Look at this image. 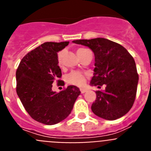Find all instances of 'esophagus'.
Returning <instances> with one entry per match:
<instances>
[{
    "mask_svg": "<svg viewBox=\"0 0 151 151\" xmlns=\"http://www.w3.org/2000/svg\"><path fill=\"white\" fill-rule=\"evenodd\" d=\"M86 89L85 88H81L80 89V91H81V93H82V94H84V93H85V92H86Z\"/></svg>",
    "mask_w": 151,
    "mask_h": 151,
    "instance_id": "1",
    "label": "esophagus"
}]
</instances>
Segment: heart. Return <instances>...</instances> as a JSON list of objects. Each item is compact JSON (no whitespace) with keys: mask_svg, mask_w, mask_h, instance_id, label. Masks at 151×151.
I'll return each mask as SVG.
<instances>
[{"mask_svg":"<svg viewBox=\"0 0 151 151\" xmlns=\"http://www.w3.org/2000/svg\"><path fill=\"white\" fill-rule=\"evenodd\" d=\"M85 50H87V49L78 48L76 51L78 57L81 55ZM63 57V51H60L57 54V61H58V64L60 66L62 64ZM66 81H67L68 83L71 84V85L82 86L85 83V76L81 72L73 71L66 76Z\"/></svg>","mask_w":151,"mask_h":151,"instance_id":"1","label":"heart"}]
</instances>
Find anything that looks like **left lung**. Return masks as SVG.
Returning a JSON list of instances; mask_svg holds the SVG:
<instances>
[{
    "mask_svg": "<svg viewBox=\"0 0 151 151\" xmlns=\"http://www.w3.org/2000/svg\"><path fill=\"white\" fill-rule=\"evenodd\" d=\"M73 43L88 47L94 54L95 68L90 85L97 91L92 112L97 116L115 120L125 115L135 100L138 74L132 56L122 45L103 38L76 40Z\"/></svg>",
    "mask_w": 151,
    "mask_h": 151,
    "instance_id": "1",
    "label": "left lung"
}]
</instances>
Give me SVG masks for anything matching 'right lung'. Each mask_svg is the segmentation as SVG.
<instances>
[{
    "mask_svg": "<svg viewBox=\"0 0 151 151\" xmlns=\"http://www.w3.org/2000/svg\"><path fill=\"white\" fill-rule=\"evenodd\" d=\"M69 41L45 42L28 53L21 60L16 73L17 93L24 108L33 119L45 125H54L70 114L77 97L78 88L69 85L59 93L52 91L62 73L57 61V52Z\"/></svg>",
    "mask_w": 151,
    "mask_h": 151,
    "instance_id": "1",
    "label": "right lung"
}]
</instances>
